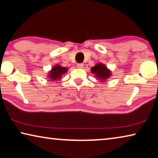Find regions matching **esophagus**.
Returning <instances> with one entry per match:
<instances>
[{
  "instance_id": "obj_1",
  "label": "esophagus",
  "mask_w": 158,
  "mask_h": 158,
  "mask_svg": "<svg viewBox=\"0 0 158 158\" xmlns=\"http://www.w3.org/2000/svg\"><path fill=\"white\" fill-rule=\"evenodd\" d=\"M77 68H79V69H82V68H84V64H82V63H79V64H77Z\"/></svg>"
}]
</instances>
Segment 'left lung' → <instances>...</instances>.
I'll return each instance as SVG.
<instances>
[{"label": "left lung", "mask_w": 158, "mask_h": 158, "mask_svg": "<svg viewBox=\"0 0 158 158\" xmlns=\"http://www.w3.org/2000/svg\"><path fill=\"white\" fill-rule=\"evenodd\" d=\"M91 73L95 74V77L100 82H105L111 76V71L107 68L105 64L98 63L90 69Z\"/></svg>", "instance_id": "left-lung-1"}]
</instances>
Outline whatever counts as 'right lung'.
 Returning <instances> with one entry per match:
<instances>
[{"label": "right lung", "instance_id": "right-lung-1", "mask_svg": "<svg viewBox=\"0 0 158 158\" xmlns=\"http://www.w3.org/2000/svg\"><path fill=\"white\" fill-rule=\"evenodd\" d=\"M68 70V68L63 67L60 65H55L51 70L48 72L47 79L48 81H57L61 79V77Z\"/></svg>", "mask_w": 158, "mask_h": 158}]
</instances>
